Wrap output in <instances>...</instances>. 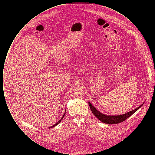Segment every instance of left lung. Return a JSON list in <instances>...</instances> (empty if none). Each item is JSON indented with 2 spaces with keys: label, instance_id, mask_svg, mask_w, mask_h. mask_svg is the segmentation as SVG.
Returning <instances> with one entry per match:
<instances>
[{
  "label": "left lung",
  "instance_id": "obj_1",
  "mask_svg": "<svg viewBox=\"0 0 155 155\" xmlns=\"http://www.w3.org/2000/svg\"><path fill=\"white\" fill-rule=\"evenodd\" d=\"M91 110L93 113V114L95 115V116L98 120H99L101 121H102L103 123L107 124H118L120 123H121L124 121H125L126 119L130 117L131 115L138 110L141 106L143 105L142 104L138 107L136 108L135 109H134L133 110L130 111L125 114H120V115H106L101 113L98 110H97L96 108L91 103V102H88Z\"/></svg>",
  "mask_w": 155,
  "mask_h": 155
}]
</instances>
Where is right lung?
Here are the masks:
<instances>
[{
    "mask_svg": "<svg viewBox=\"0 0 155 155\" xmlns=\"http://www.w3.org/2000/svg\"><path fill=\"white\" fill-rule=\"evenodd\" d=\"M65 114H66V111H65V113H64V114H63V117H61V118H60V120H59V121H58V123H56V124H54V125H52V126H51V127H49V128H53V127H55V126H56V125H58V124H59V123H60V121H61V120H63V117H64V116H65Z\"/></svg>",
    "mask_w": 155,
    "mask_h": 155,
    "instance_id": "obj_1",
    "label": "right lung"
}]
</instances>
